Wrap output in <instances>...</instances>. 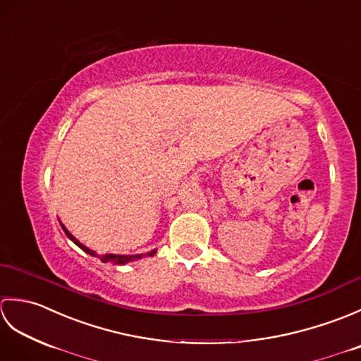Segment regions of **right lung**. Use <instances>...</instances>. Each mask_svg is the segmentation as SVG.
I'll use <instances>...</instances> for the list:
<instances>
[{
	"label": "right lung",
	"instance_id": "obj_1",
	"mask_svg": "<svg viewBox=\"0 0 361 361\" xmlns=\"http://www.w3.org/2000/svg\"><path fill=\"white\" fill-rule=\"evenodd\" d=\"M60 226H62V229L65 231L68 239L73 240L75 245H78V247H79L80 250L85 251L87 255H90V256L99 257V259H101L102 262H105V264H106V262H113V264H116V265H126V264H128V262H133V260L142 259V257H145V256H155V252H157V250H153V251H149V252H142V255H97L96 251L90 250L88 247H85V245L80 243L78 239H75V237L65 228L63 224H60Z\"/></svg>",
	"mask_w": 361,
	"mask_h": 361
}]
</instances>
